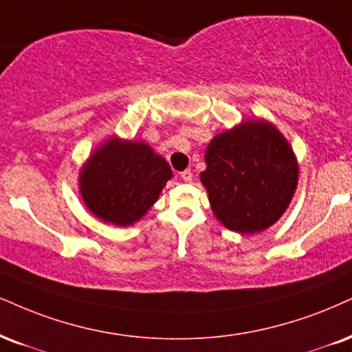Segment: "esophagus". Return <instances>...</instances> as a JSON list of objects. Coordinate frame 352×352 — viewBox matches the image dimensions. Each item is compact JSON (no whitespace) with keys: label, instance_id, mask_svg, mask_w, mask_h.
<instances>
[{"label":"esophagus","instance_id":"obj_1","mask_svg":"<svg viewBox=\"0 0 352 352\" xmlns=\"http://www.w3.org/2000/svg\"><path fill=\"white\" fill-rule=\"evenodd\" d=\"M181 179L186 181V183L192 181V173H190V169H186V171L181 173Z\"/></svg>","mask_w":352,"mask_h":352}]
</instances>
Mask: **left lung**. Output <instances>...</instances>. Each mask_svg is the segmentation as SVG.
Here are the masks:
<instances>
[{
  "label": "left lung",
  "instance_id": "1",
  "mask_svg": "<svg viewBox=\"0 0 352 352\" xmlns=\"http://www.w3.org/2000/svg\"><path fill=\"white\" fill-rule=\"evenodd\" d=\"M201 183L215 219L241 235L263 232L287 210L298 162L287 138L264 119H246L217 133L206 150Z\"/></svg>",
  "mask_w": 352,
  "mask_h": 352
}]
</instances>
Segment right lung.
I'll return each instance as SVG.
<instances>
[{
    "instance_id": "1",
    "label": "right lung",
    "mask_w": 352,
    "mask_h": 352,
    "mask_svg": "<svg viewBox=\"0 0 352 352\" xmlns=\"http://www.w3.org/2000/svg\"><path fill=\"white\" fill-rule=\"evenodd\" d=\"M171 177L168 162L148 143L112 135L83 163L78 188L94 217L129 227L151 209Z\"/></svg>"
}]
</instances>
